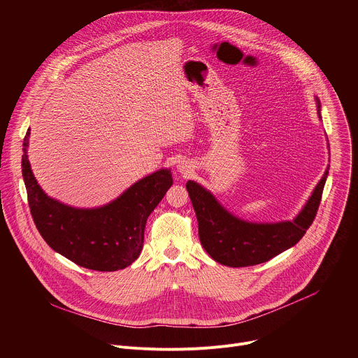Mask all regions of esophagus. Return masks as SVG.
<instances>
[{"mask_svg":"<svg viewBox=\"0 0 358 358\" xmlns=\"http://www.w3.org/2000/svg\"><path fill=\"white\" fill-rule=\"evenodd\" d=\"M180 170H184V167H182V169H180Z\"/></svg>","mask_w":358,"mask_h":358,"instance_id":"1","label":"esophagus"}]
</instances>
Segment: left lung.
I'll return each instance as SVG.
<instances>
[{"mask_svg": "<svg viewBox=\"0 0 358 358\" xmlns=\"http://www.w3.org/2000/svg\"><path fill=\"white\" fill-rule=\"evenodd\" d=\"M327 174L329 169L294 221L278 224L241 221L225 211L207 189L188 181L185 187L196 214L198 235L203 249L214 261L231 268L253 266L275 258L296 245L313 224Z\"/></svg>", "mask_w": 358, "mask_h": 358, "instance_id": "1", "label": "left lung"}]
</instances>
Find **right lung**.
<instances>
[{
    "label": "right lung",
    "mask_w": 358,
    "mask_h": 358,
    "mask_svg": "<svg viewBox=\"0 0 358 358\" xmlns=\"http://www.w3.org/2000/svg\"><path fill=\"white\" fill-rule=\"evenodd\" d=\"M24 138L22 177L32 220L43 241L65 258L86 269L113 272L131 265L141 252L144 228L167 189L171 173L160 170L134 185L109 206L76 210L46 196L38 185L27 157Z\"/></svg>",
    "instance_id": "1"
}]
</instances>
